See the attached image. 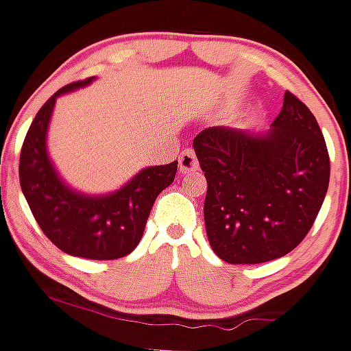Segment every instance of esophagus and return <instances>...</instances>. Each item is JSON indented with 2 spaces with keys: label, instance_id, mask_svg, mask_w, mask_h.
I'll return each instance as SVG.
<instances>
[{
  "label": "esophagus",
  "instance_id": "34e87169",
  "mask_svg": "<svg viewBox=\"0 0 351 351\" xmlns=\"http://www.w3.org/2000/svg\"><path fill=\"white\" fill-rule=\"evenodd\" d=\"M180 162V173H192L198 168L197 156L192 149H185L182 154L178 156Z\"/></svg>",
  "mask_w": 351,
  "mask_h": 351
}]
</instances>
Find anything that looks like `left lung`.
Listing matches in <instances>:
<instances>
[{"label": "left lung", "instance_id": "left-lung-1", "mask_svg": "<svg viewBox=\"0 0 351 351\" xmlns=\"http://www.w3.org/2000/svg\"><path fill=\"white\" fill-rule=\"evenodd\" d=\"M207 178L205 231L232 265L277 260L299 246L329 185V156L316 117L290 91L267 132L208 127L193 139Z\"/></svg>", "mask_w": 351, "mask_h": 351}]
</instances>
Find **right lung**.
I'll return each instance as SVG.
<instances>
[{
  "label": "right lung",
  "mask_w": 351,
  "mask_h": 351,
  "mask_svg": "<svg viewBox=\"0 0 351 351\" xmlns=\"http://www.w3.org/2000/svg\"><path fill=\"white\" fill-rule=\"evenodd\" d=\"M95 77L56 91L37 112L20 153V186L44 234L71 256L117 260L136 250L156 197L173 183L178 161L144 168L120 190L84 195L62 182L47 154V129L56 100Z\"/></svg>",
  "instance_id": "obj_1"
}]
</instances>
